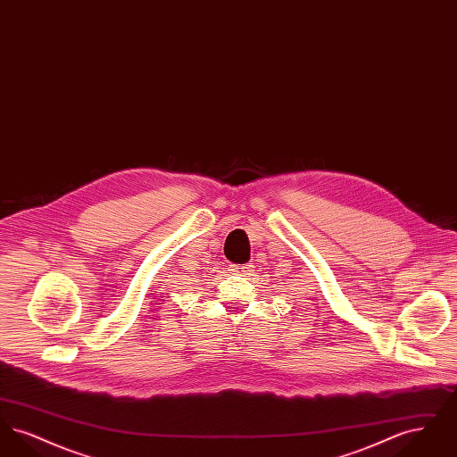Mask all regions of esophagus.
<instances>
[{
  "mask_svg": "<svg viewBox=\"0 0 457 457\" xmlns=\"http://www.w3.org/2000/svg\"><path fill=\"white\" fill-rule=\"evenodd\" d=\"M231 272H235V274H238V276L250 274V272H252V265H246V263H235V265H231Z\"/></svg>",
  "mask_w": 457,
  "mask_h": 457,
  "instance_id": "esophagus-1",
  "label": "esophagus"
}]
</instances>
